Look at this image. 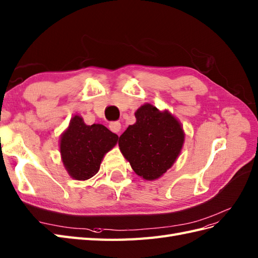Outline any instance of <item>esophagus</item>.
I'll return each mask as SVG.
<instances>
[{"instance_id":"esophagus-1","label":"esophagus","mask_w":258,"mask_h":258,"mask_svg":"<svg viewBox=\"0 0 258 258\" xmlns=\"http://www.w3.org/2000/svg\"><path fill=\"white\" fill-rule=\"evenodd\" d=\"M109 129L112 131V133L118 134L119 131H120V129H121V124H120V122H118V121L110 122L109 123Z\"/></svg>"}]
</instances>
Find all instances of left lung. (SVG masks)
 Instances as JSON below:
<instances>
[{"label":"left lung","instance_id":"obj_1","mask_svg":"<svg viewBox=\"0 0 258 258\" xmlns=\"http://www.w3.org/2000/svg\"><path fill=\"white\" fill-rule=\"evenodd\" d=\"M136 123L119 137L118 146L138 176L155 180L177 160L185 141L183 125L167 109L144 104L135 112Z\"/></svg>","mask_w":258,"mask_h":258}]
</instances>
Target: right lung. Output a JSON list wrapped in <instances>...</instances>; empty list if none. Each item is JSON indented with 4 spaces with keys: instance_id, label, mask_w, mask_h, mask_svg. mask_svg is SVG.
Returning a JSON list of instances; mask_svg holds the SVG:
<instances>
[{
    "instance_id": "obj_1",
    "label": "right lung",
    "mask_w": 258,
    "mask_h": 258,
    "mask_svg": "<svg viewBox=\"0 0 258 258\" xmlns=\"http://www.w3.org/2000/svg\"><path fill=\"white\" fill-rule=\"evenodd\" d=\"M117 142L118 136L105 125H89L81 116L74 115L60 137L61 160L68 174L75 180L90 179Z\"/></svg>"
}]
</instances>
